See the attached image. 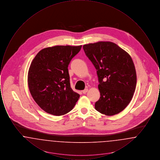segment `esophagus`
I'll list each match as a JSON object with an SVG mask.
<instances>
[{
    "label": "esophagus",
    "mask_w": 160,
    "mask_h": 160,
    "mask_svg": "<svg viewBox=\"0 0 160 160\" xmlns=\"http://www.w3.org/2000/svg\"><path fill=\"white\" fill-rule=\"evenodd\" d=\"M88 89H85L84 90H83V91H82V92H83V93L85 94V93H86L88 92Z\"/></svg>",
    "instance_id": "obj_1"
}]
</instances>
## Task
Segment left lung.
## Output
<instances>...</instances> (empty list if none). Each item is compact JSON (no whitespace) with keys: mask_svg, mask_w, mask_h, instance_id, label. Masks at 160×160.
<instances>
[{"mask_svg":"<svg viewBox=\"0 0 160 160\" xmlns=\"http://www.w3.org/2000/svg\"><path fill=\"white\" fill-rule=\"evenodd\" d=\"M84 51L97 69L100 98L95 104L102 114L113 116L129 104L137 83L136 69L129 54L112 42L84 45Z\"/></svg>","mask_w":160,"mask_h":160,"instance_id":"left-lung-1","label":"left lung"}]
</instances>
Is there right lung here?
<instances>
[{"label": "right lung", "mask_w": 160, "mask_h": 160, "mask_svg": "<svg viewBox=\"0 0 160 160\" xmlns=\"http://www.w3.org/2000/svg\"><path fill=\"white\" fill-rule=\"evenodd\" d=\"M82 46H57L38 52L28 72L31 95L49 114L61 116L70 112L80 97L71 88L68 72L71 59Z\"/></svg>", "instance_id": "add662e5"}]
</instances>
